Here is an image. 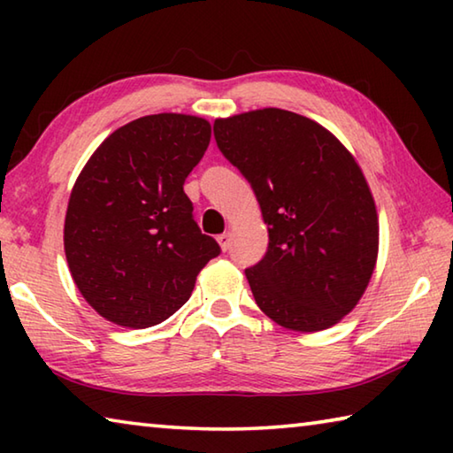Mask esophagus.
Masks as SVG:
<instances>
[{"label":"esophagus","mask_w":453,"mask_h":453,"mask_svg":"<svg viewBox=\"0 0 453 453\" xmlns=\"http://www.w3.org/2000/svg\"><path fill=\"white\" fill-rule=\"evenodd\" d=\"M216 240H218L221 250H224V251L229 250V234H219V235L216 237Z\"/></svg>","instance_id":"obj_1"}]
</instances>
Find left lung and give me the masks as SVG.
<instances>
[{"mask_svg":"<svg viewBox=\"0 0 453 453\" xmlns=\"http://www.w3.org/2000/svg\"><path fill=\"white\" fill-rule=\"evenodd\" d=\"M221 153L256 191L267 254L245 270L267 318L291 332L335 326L362 300L378 262V210L351 151L318 121L264 107L218 118Z\"/></svg>","mask_w":453,"mask_h":453,"instance_id":"1","label":"left lung"}]
</instances>
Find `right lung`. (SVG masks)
<instances>
[{"mask_svg": "<svg viewBox=\"0 0 453 453\" xmlns=\"http://www.w3.org/2000/svg\"><path fill=\"white\" fill-rule=\"evenodd\" d=\"M210 137L203 118L143 116L107 135L75 180L64 224L67 267L83 300L111 324H162L219 254L183 191Z\"/></svg>", "mask_w": 453, "mask_h": 453, "instance_id": "obj_1", "label": "right lung"}]
</instances>
